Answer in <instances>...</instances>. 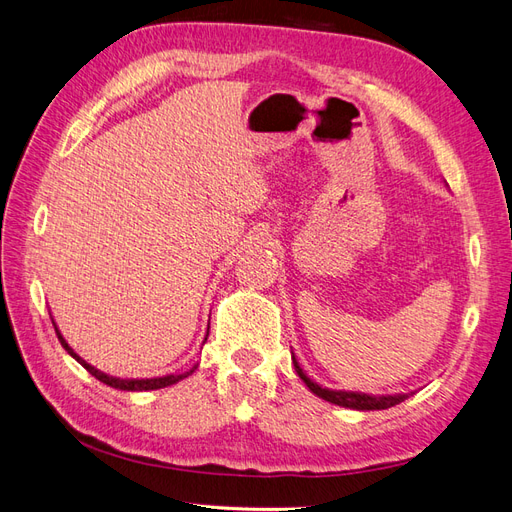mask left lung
Segmentation results:
<instances>
[{
	"instance_id": "8db88e82",
	"label": "left lung",
	"mask_w": 512,
	"mask_h": 512,
	"mask_svg": "<svg viewBox=\"0 0 512 512\" xmlns=\"http://www.w3.org/2000/svg\"><path fill=\"white\" fill-rule=\"evenodd\" d=\"M292 354V365H294V371H297L299 378L305 382V386L309 391H312L314 395H318L320 399L329 401V404H335V406H342V408H350V410H361V412H367V410H386V408H393L397 404H401V401H406L412 393H395V395H369V393H359V391H335V389H324V386H320L318 382H314L312 378H309L303 367L299 365L297 356Z\"/></svg>"
}]
</instances>
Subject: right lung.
I'll list each match as a JSON object with an SVG mask.
<instances>
[{"label":"right lung","mask_w":512,"mask_h":512,"mask_svg":"<svg viewBox=\"0 0 512 512\" xmlns=\"http://www.w3.org/2000/svg\"><path fill=\"white\" fill-rule=\"evenodd\" d=\"M51 320H53V316H51ZM53 327H55V333H57V339L61 342V346H64V350L72 356L74 361H79L89 371L91 376L98 378L106 386H113V389H119V391H156V389H164V386L177 384L179 380L192 376L194 371H196V367H198V365H194L190 371H185V374H168V376H160V378H117V376H108V374H104V371L96 369L94 365H89L83 359V356H79V354L72 350V346L66 342V337L61 335V331L57 329V322L55 320H53ZM207 335H209V331H207ZM205 342H207V337H205Z\"/></svg>","instance_id":"add662e5"}]
</instances>
